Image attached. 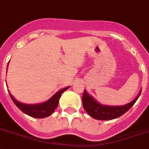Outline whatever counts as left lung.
<instances>
[{
  "instance_id": "obj_1",
  "label": "left lung",
  "mask_w": 149,
  "mask_h": 149,
  "mask_svg": "<svg viewBox=\"0 0 149 149\" xmlns=\"http://www.w3.org/2000/svg\"><path fill=\"white\" fill-rule=\"evenodd\" d=\"M141 91H139L138 96L132 100L130 103H127L125 106H117V107H112V106L102 105L98 102H97L94 97L90 96L87 93L86 90H84L83 95H82V104L85 110L93 118L97 120H112L120 117L134 106L137 99L140 96Z\"/></svg>"
}]
</instances>
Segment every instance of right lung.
<instances>
[{"instance_id":"1","label":"right lung","mask_w":149,"mask_h":149,"mask_svg":"<svg viewBox=\"0 0 149 149\" xmlns=\"http://www.w3.org/2000/svg\"><path fill=\"white\" fill-rule=\"evenodd\" d=\"M7 67H8V65H7ZM69 88L70 86H68V87L64 88L58 91L49 100H48L47 101L42 103H39V104H25V103H20L13 97L10 91H9V94H10V97L13 100V101L14 102L15 106L22 112L33 118H46L48 116H51L52 112L55 110V109L57 108L58 104L59 99L61 96V94Z\"/></svg>"}]
</instances>
